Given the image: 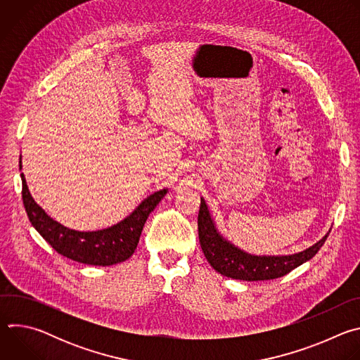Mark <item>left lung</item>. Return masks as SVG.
I'll return each instance as SVG.
<instances>
[{
	"label": "left lung",
	"instance_id": "obj_1",
	"mask_svg": "<svg viewBox=\"0 0 360 360\" xmlns=\"http://www.w3.org/2000/svg\"><path fill=\"white\" fill-rule=\"evenodd\" d=\"M198 235L202 252L211 266L224 276L240 281H269L285 276L299 265L312 259L323 246L329 233L303 252L289 256H253L228 240L217 231L207 203L200 198L198 214Z\"/></svg>",
	"mask_w": 360,
	"mask_h": 360
}]
</instances>
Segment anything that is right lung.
Returning <instances> with one entry per match:
<instances>
[{"mask_svg":"<svg viewBox=\"0 0 360 360\" xmlns=\"http://www.w3.org/2000/svg\"><path fill=\"white\" fill-rule=\"evenodd\" d=\"M21 179L22 202L31 225L63 256L95 266H111L129 258L136 249L142 228L149 214L155 210L160 200L168 192L167 189H162L149 195L128 218L111 228L94 232H79L68 229L49 218L32 199L24 174H21Z\"/></svg>","mask_w":360,"mask_h":360,"instance_id":"1","label":"right lung"}]
</instances>
